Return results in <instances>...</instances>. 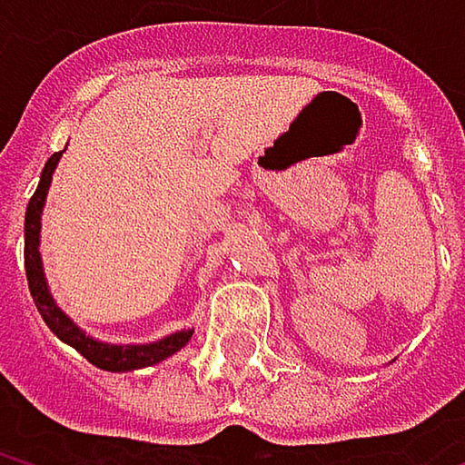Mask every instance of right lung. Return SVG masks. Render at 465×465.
<instances>
[{
    "label": "right lung",
    "instance_id": "add662e5",
    "mask_svg": "<svg viewBox=\"0 0 465 465\" xmlns=\"http://www.w3.org/2000/svg\"><path fill=\"white\" fill-rule=\"evenodd\" d=\"M64 155V150L53 153L47 158L45 169H43V177H40V185L35 191V196L29 199V207H26V221H24V263H26V280H29V291H32V299L43 315V321L47 328L61 339L66 341L69 347H74L88 363L104 369V371H134V369H144V366H153L169 355H174L177 350H183L188 344V339L193 336V331H174L158 341H150V344H104L94 336H85V331H80L77 325L72 323L53 302L50 291H47L45 272H43V258H40V221H43V207H45L47 188H50V180H53V172H55V163L58 158Z\"/></svg>",
    "mask_w": 465,
    "mask_h": 465
}]
</instances>
